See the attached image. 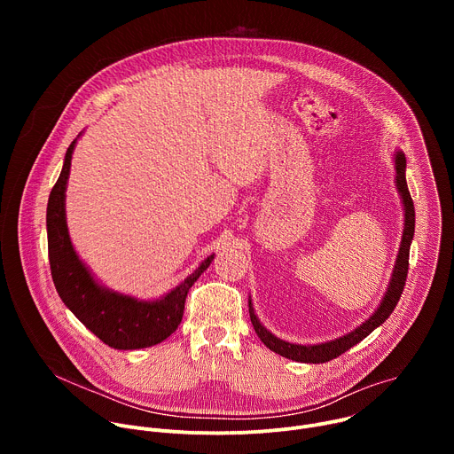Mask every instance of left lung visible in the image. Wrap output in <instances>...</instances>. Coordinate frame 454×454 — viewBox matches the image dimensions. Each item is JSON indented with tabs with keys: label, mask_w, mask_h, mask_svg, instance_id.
Instances as JSON below:
<instances>
[{
	"label": "left lung",
	"mask_w": 454,
	"mask_h": 454,
	"mask_svg": "<svg viewBox=\"0 0 454 454\" xmlns=\"http://www.w3.org/2000/svg\"><path fill=\"white\" fill-rule=\"evenodd\" d=\"M394 163H395V186L399 190V196L404 207V231H403V239H401V247L397 253V261L394 266V273L390 278V284H387V289L379 303V307L373 310V314L364 319L359 327H356L354 331H350L345 336H340L336 340L325 341V343H317V345H296V343H289L284 341L280 338H277L275 334H271L261 319L256 317L254 309H253V301L251 296L247 300L249 303V317L253 323V329L256 333V336L261 338V341L273 352H277L282 357L298 361V363H327L333 361L336 357H340L343 352H347L348 348H352L354 345H357L359 341H363L370 333H373L379 325L387 319L390 316L403 294L404 284H406V277H408V261H410V246L413 240V233H415V207L410 196L408 190V183H406V158L403 151H397L394 156Z\"/></svg>",
	"instance_id": "left-lung-1"
}]
</instances>
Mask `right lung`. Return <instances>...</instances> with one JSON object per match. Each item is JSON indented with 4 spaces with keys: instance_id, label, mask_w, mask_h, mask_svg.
<instances>
[{
    "instance_id": "right-lung-1",
    "label": "right lung",
    "mask_w": 454,
    "mask_h": 454,
    "mask_svg": "<svg viewBox=\"0 0 454 454\" xmlns=\"http://www.w3.org/2000/svg\"><path fill=\"white\" fill-rule=\"evenodd\" d=\"M77 138L64 156L46 208L48 258L55 289L82 325L111 348L137 350L158 345L177 329L188 289L208 270L215 254L207 256L200 268L156 300H140L102 286L81 261L67 224V186Z\"/></svg>"
}]
</instances>
